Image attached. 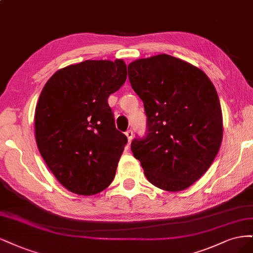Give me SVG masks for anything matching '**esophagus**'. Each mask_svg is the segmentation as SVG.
Listing matches in <instances>:
<instances>
[{
    "label": "esophagus",
    "mask_w": 253,
    "mask_h": 253,
    "mask_svg": "<svg viewBox=\"0 0 253 253\" xmlns=\"http://www.w3.org/2000/svg\"><path fill=\"white\" fill-rule=\"evenodd\" d=\"M125 134H126V136H127L128 143L131 142V141H132V137H133V132H132V130H128V131H126V132H125Z\"/></svg>",
    "instance_id": "obj_1"
}]
</instances>
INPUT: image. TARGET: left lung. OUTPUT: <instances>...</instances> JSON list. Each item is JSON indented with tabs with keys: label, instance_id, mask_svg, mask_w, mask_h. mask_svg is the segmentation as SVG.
Here are the masks:
<instances>
[{
	"label": "left lung",
	"instance_id": "1",
	"mask_svg": "<svg viewBox=\"0 0 253 253\" xmlns=\"http://www.w3.org/2000/svg\"><path fill=\"white\" fill-rule=\"evenodd\" d=\"M128 77L147 116L146 137L131 143L133 157L158 188H189L222 144L223 115L214 85L202 69L169 54L131 62Z\"/></svg>",
	"mask_w": 253,
	"mask_h": 253
}]
</instances>
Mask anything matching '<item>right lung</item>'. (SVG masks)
<instances>
[{"mask_svg":"<svg viewBox=\"0 0 253 253\" xmlns=\"http://www.w3.org/2000/svg\"><path fill=\"white\" fill-rule=\"evenodd\" d=\"M127 79L123 60H88L56 71L40 94L35 134L43 160L67 190L96 194L115 178L127 143L108 96Z\"/></svg>","mask_w":253,"mask_h":253,"instance_id":"add662e5","label":"right lung"}]
</instances>
